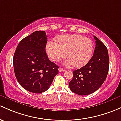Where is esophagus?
I'll return each instance as SVG.
<instances>
[{
    "instance_id": "obj_1",
    "label": "esophagus",
    "mask_w": 121,
    "mask_h": 121,
    "mask_svg": "<svg viewBox=\"0 0 121 121\" xmlns=\"http://www.w3.org/2000/svg\"><path fill=\"white\" fill-rule=\"evenodd\" d=\"M58 71H59V72H64L65 71L64 69H63V68H58Z\"/></svg>"
}]
</instances>
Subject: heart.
Wrapping results in <instances>:
<instances>
[{
  "label": "heart",
  "mask_w": 121,
  "mask_h": 121,
  "mask_svg": "<svg viewBox=\"0 0 121 121\" xmlns=\"http://www.w3.org/2000/svg\"><path fill=\"white\" fill-rule=\"evenodd\" d=\"M55 42L49 41L46 44V51L51 60L58 61L66 56V65L73 64L81 67L87 64L91 60L93 52V43L89 38L80 35H64Z\"/></svg>",
  "instance_id": "b5f03b06"
}]
</instances>
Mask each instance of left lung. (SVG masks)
<instances>
[{"instance_id":"left-lung-1","label":"left lung","mask_w":121,"mask_h":121,"mask_svg":"<svg viewBox=\"0 0 121 121\" xmlns=\"http://www.w3.org/2000/svg\"><path fill=\"white\" fill-rule=\"evenodd\" d=\"M93 56L82 68L73 71V78L69 86L72 92L85 96L96 91L103 85L109 69L110 60L106 46L96 36Z\"/></svg>"}]
</instances>
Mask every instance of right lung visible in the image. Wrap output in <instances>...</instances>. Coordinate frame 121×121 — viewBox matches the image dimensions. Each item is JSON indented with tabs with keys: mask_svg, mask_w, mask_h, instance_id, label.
I'll use <instances>...</instances> for the list:
<instances>
[{
	"mask_svg": "<svg viewBox=\"0 0 121 121\" xmlns=\"http://www.w3.org/2000/svg\"><path fill=\"white\" fill-rule=\"evenodd\" d=\"M44 31L37 30L21 40L14 54V70L18 83L26 91L40 93L49 88L59 67L46 53Z\"/></svg>",
	"mask_w": 121,
	"mask_h": 121,
	"instance_id": "add662e5",
	"label": "right lung"
}]
</instances>
